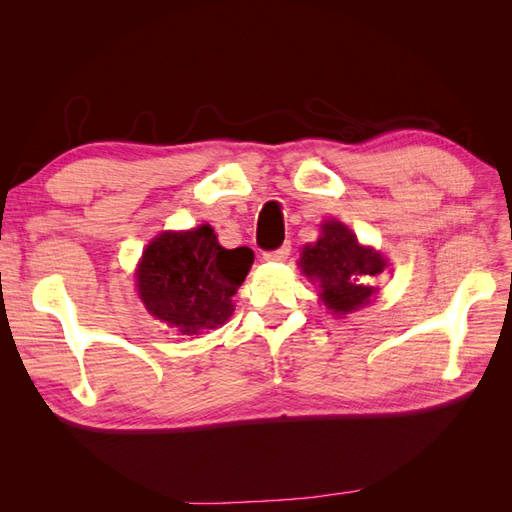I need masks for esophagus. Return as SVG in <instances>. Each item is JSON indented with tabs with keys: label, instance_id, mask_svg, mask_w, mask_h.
Masks as SVG:
<instances>
[{
	"label": "esophagus",
	"instance_id": "1",
	"mask_svg": "<svg viewBox=\"0 0 512 512\" xmlns=\"http://www.w3.org/2000/svg\"><path fill=\"white\" fill-rule=\"evenodd\" d=\"M290 256V243H284L282 247H277V250H271V252H265L262 254V260L267 262H282Z\"/></svg>",
	"mask_w": 512,
	"mask_h": 512
}]
</instances>
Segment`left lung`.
Instances as JSON below:
<instances>
[{
    "label": "left lung",
    "mask_w": 512,
    "mask_h": 512,
    "mask_svg": "<svg viewBox=\"0 0 512 512\" xmlns=\"http://www.w3.org/2000/svg\"><path fill=\"white\" fill-rule=\"evenodd\" d=\"M301 269L318 280L320 297L333 314H348L369 303L374 286L367 282L378 277L386 262L380 254L367 250L342 222H324L316 243L303 247Z\"/></svg>",
    "instance_id": "8db88e82"
}]
</instances>
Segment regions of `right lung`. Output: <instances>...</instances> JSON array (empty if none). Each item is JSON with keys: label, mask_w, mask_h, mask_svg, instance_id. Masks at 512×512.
<instances>
[{"label": "right lung", "mask_w": 512, "mask_h": 512, "mask_svg": "<svg viewBox=\"0 0 512 512\" xmlns=\"http://www.w3.org/2000/svg\"><path fill=\"white\" fill-rule=\"evenodd\" d=\"M254 262L250 247L224 250L211 226L164 232L153 239L136 271L138 294L151 316L198 335L232 316V294Z\"/></svg>", "instance_id": "right-lung-1"}]
</instances>
